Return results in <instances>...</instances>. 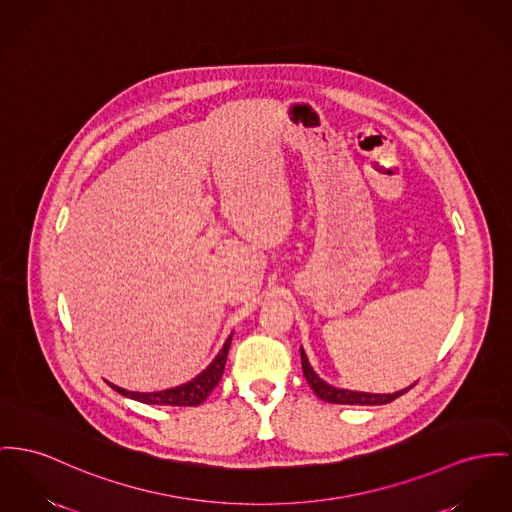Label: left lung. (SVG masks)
Returning a JSON list of instances; mask_svg holds the SVG:
<instances>
[{
	"label": "left lung",
	"instance_id": "1",
	"mask_svg": "<svg viewBox=\"0 0 512 512\" xmlns=\"http://www.w3.org/2000/svg\"><path fill=\"white\" fill-rule=\"evenodd\" d=\"M301 363H303V373L307 378L310 388L314 390V394L324 400V402H330V404H347V406H382V404H390L392 400L400 398L402 394H406L409 388H404L400 392H394V394H371V392H355V390H343V388H336L328 382H324L320 376L316 375L308 363L307 353L305 349L301 347Z\"/></svg>",
	"mask_w": 512,
	"mask_h": 512
}]
</instances>
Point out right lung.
Returning a JSON list of instances; mask_svg holds the SVG:
<instances>
[{"mask_svg":"<svg viewBox=\"0 0 512 512\" xmlns=\"http://www.w3.org/2000/svg\"><path fill=\"white\" fill-rule=\"evenodd\" d=\"M233 334L223 343V349L217 353V357L209 363V367L204 369L196 378H192L186 384H180L176 388L169 390H161V392H130L124 390L116 384H110L118 394L137 400L141 404H151V406H184V408H192V406H200L205 398L211 394V390L219 384L223 371H225V363H227V355H229V347H231Z\"/></svg>","mask_w":512,"mask_h":512,"instance_id":"add662e5","label":"right lung"}]
</instances>
